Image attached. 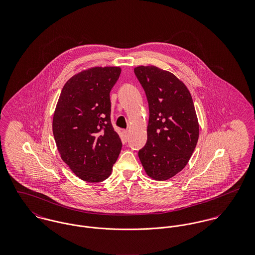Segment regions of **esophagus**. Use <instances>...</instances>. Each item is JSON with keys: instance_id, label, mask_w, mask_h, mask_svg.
I'll list each match as a JSON object with an SVG mask.
<instances>
[{"instance_id": "34e87169", "label": "esophagus", "mask_w": 255, "mask_h": 255, "mask_svg": "<svg viewBox=\"0 0 255 255\" xmlns=\"http://www.w3.org/2000/svg\"><path fill=\"white\" fill-rule=\"evenodd\" d=\"M128 131L126 129V130H123V135H124V139L127 141L128 140Z\"/></svg>"}]
</instances>
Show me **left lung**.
<instances>
[{
	"label": "left lung",
	"instance_id": "8db88e82",
	"mask_svg": "<svg viewBox=\"0 0 255 255\" xmlns=\"http://www.w3.org/2000/svg\"><path fill=\"white\" fill-rule=\"evenodd\" d=\"M134 73L149 105L147 142L138 157L148 177L167 181L186 166L198 140L193 101L185 84L168 71L139 66Z\"/></svg>",
	"mask_w": 255,
	"mask_h": 255
}]
</instances>
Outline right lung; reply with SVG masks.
<instances>
[{
    "label": "right lung",
    "instance_id": "right-lung-1",
    "mask_svg": "<svg viewBox=\"0 0 255 255\" xmlns=\"http://www.w3.org/2000/svg\"><path fill=\"white\" fill-rule=\"evenodd\" d=\"M120 67H93L64 85L54 117L53 134L62 160L84 182L106 180L122 141L111 123L110 91Z\"/></svg>",
    "mask_w": 255,
    "mask_h": 255
}]
</instances>
